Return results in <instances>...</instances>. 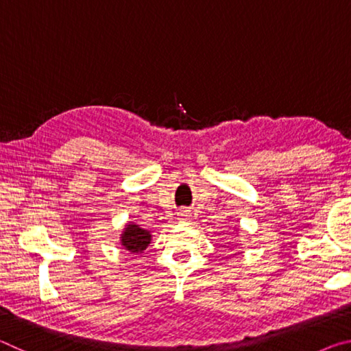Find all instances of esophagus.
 Masks as SVG:
<instances>
[{"label":"esophagus","instance_id":"34e87169","mask_svg":"<svg viewBox=\"0 0 351 351\" xmlns=\"http://www.w3.org/2000/svg\"><path fill=\"white\" fill-rule=\"evenodd\" d=\"M178 219H180V221H189L190 213L187 210H180L178 212Z\"/></svg>","mask_w":351,"mask_h":351}]
</instances>
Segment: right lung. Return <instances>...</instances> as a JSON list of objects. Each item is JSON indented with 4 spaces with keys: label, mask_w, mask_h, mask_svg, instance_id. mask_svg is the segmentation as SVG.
<instances>
[{
    "label": "right lung",
    "mask_w": 351,
    "mask_h": 351,
    "mask_svg": "<svg viewBox=\"0 0 351 351\" xmlns=\"http://www.w3.org/2000/svg\"><path fill=\"white\" fill-rule=\"evenodd\" d=\"M152 243L150 230L142 229L139 224L127 223L121 234V245L125 251L132 254L144 252Z\"/></svg>",
    "instance_id": "right-lung-1"
}]
</instances>
